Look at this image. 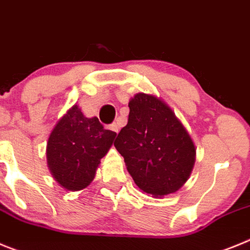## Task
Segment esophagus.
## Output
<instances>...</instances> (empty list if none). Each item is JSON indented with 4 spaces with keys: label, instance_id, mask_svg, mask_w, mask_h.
Returning a JSON list of instances; mask_svg holds the SVG:
<instances>
[{
    "label": "esophagus",
    "instance_id": "esophagus-1",
    "mask_svg": "<svg viewBox=\"0 0 250 250\" xmlns=\"http://www.w3.org/2000/svg\"><path fill=\"white\" fill-rule=\"evenodd\" d=\"M111 129L113 130V132H116V133H118V130H120V125H118V123H113V125H111Z\"/></svg>",
    "mask_w": 250,
    "mask_h": 250
}]
</instances>
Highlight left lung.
Instances as JSON below:
<instances>
[{
  "instance_id": "1",
  "label": "left lung",
  "mask_w": 250,
  "mask_h": 250,
  "mask_svg": "<svg viewBox=\"0 0 250 250\" xmlns=\"http://www.w3.org/2000/svg\"><path fill=\"white\" fill-rule=\"evenodd\" d=\"M114 147L134 183L153 197L174 193L189 178L195 147L174 112L161 98L137 93Z\"/></svg>"
}]
</instances>
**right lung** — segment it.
Instances as JSON below:
<instances>
[{
  "instance_id": "obj_1",
  "label": "right lung",
  "mask_w": 250,
  "mask_h": 250,
  "mask_svg": "<svg viewBox=\"0 0 250 250\" xmlns=\"http://www.w3.org/2000/svg\"><path fill=\"white\" fill-rule=\"evenodd\" d=\"M116 136V132L104 129L97 117L87 118L77 104L73 105L47 142V163L53 178L68 190L86 188Z\"/></svg>"
}]
</instances>
